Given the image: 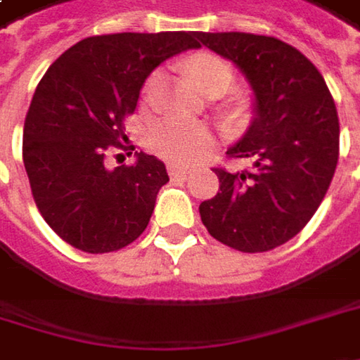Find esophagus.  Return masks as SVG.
<instances>
[{"instance_id":"obj_1","label":"esophagus","mask_w":360,"mask_h":360,"mask_svg":"<svg viewBox=\"0 0 360 360\" xmlns=\"http://www.w3.org/2000/svg\"><path fill=\"white\" fill-rule=\"evenodd\" d=\"M192 168L190 166H180V164H168V174L172 178H186Z\"/></svg>"}]
</instances>
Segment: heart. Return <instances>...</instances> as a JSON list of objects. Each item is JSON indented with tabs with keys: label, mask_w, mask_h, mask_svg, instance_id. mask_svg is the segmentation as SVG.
Masks as SVG:
<instances>
[{
	"label": "heart",
	"mask_w": 360,
	"mask_h": 360,
	"mask_svg": "<svg viewBox=\"0 0 360 360\" xmlns=\"http://www.w3.org/2000/svg\"><path fill=\"white\" fill-rule=\"evenodd\" d=\"M188 72L192 81L196 82L202 91L210 86H223L226 89L231 82L235 81V70L221 56L212 54H200L194 60H190ZM153 79L148 81V86H152ZM208 134L192 123L184 121H162L153 127L148 137V146L153 153L172 160V162H184L194 158L202 148H207Z\"/></svg>",
	"instance_id": "heart-1"
}]
</instances>
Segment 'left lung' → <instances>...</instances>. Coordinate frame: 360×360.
Masks as SVG:
<instances>
[{
	"label": "left lung",
	"mask_w": 360,
	"mask_h": 360,
	"mask_svg": "<svg viewBox=\"0 0 360 360\" xmlns=\"http://www.w3.org/2000/svg\"><path fill=\"white\" fill-rule=\"evenodd\" d=\"M249 79L257 117L226 158L253 168H212L219 192L200 202L207 231L226 247L263 253L288 243L314 217L338 162V113L320 70L297 48L245 32H194Z\"/></svg>",
	"instance_id": "8db88e82"
}]
</instances>
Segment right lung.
<instances>
[{"instance_id": "obj_1", "label": "right lung", "mask_w": 360, "mask_h": 360, "mask_svg": "<svg viewBox=\"0 0 360 360\" xmlns=\"http://www.w3.org/2000/svg\"><path fill=\"white\" fill-rule=\"evenodd\" d=\"M194 32L103 34L84 38L46 70L24 123L22 158L34 202L48 226L84 253H113L150 223L166 166L137 153L131 166L109 170L111 148L125 143L139 89L155 66L198 48Z\"/></svg>"}]
</instances>
